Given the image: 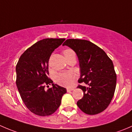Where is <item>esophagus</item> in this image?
Segmentation results:
<instances>
[{
    "label": "esophagus",
    "mask_w": 132,
    "mask_h": 132,
    "mask_svg": "<svg viewBox=\"0 0 132 132\" xmlns=\"http://www.w3.org/2000/svg\"><path fill=\"white\" fill-rule=\"evenodd\" d=\"M73 89H74L73 88H67V92L68 93H70V92L73 91Z\"/></svg>",
    "instance_id": "obj_1"
}]
</instances>
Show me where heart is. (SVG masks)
<instances>
[{
    "label": "heart",
    "mask_w": 132,
    "mask_h": 132,
    "mask_svg": "<svg viewBox=\"0 0 132 132\" xmlns=\"http://www.w3.org/2000/svg\"><path fill=\"white\" fill-rule=\"evenodd\" d=\"M65 57L71 54H75L73 50L71 49H66L63 52ZM75 80V75L71 72H65L59 73L55 78V81L57 84L64 87H71L73 85Z\"/></svg>",
    "instance_id": "1"
}]
</instances>
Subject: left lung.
I'll return each instance as SVG.
<instances>
[{"label":"left lung","mask_w":132,"mask_h":132,"mask_svg":"<svg viewBox=\"0 0 132 132\" xmlns=\"http://www.w3.org/2000/svg\"><path fill=\"white\" fill-rule=\"evenodd\" d=\"M78 56L80 68L78 85L84 96L77 106L86 114L94 115L107 109L115 92L117 76L112 60L102 48L84 39H68L64 43Z\"/></svg>","instance_id":"1"}]
</instances>
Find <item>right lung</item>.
<instances>
[{"mask_svg": "<svg viewBox=\"0 0 132 132\" xmlns=\"http://www.w3.org/2000/svg\"><path fill=\"white\" fill-rule=\"evenodd\" d=\"M65 39L46 38L27 49L16 66L17 88L27 109L40 116L54 114L61 103L66 89L53 84L48 78V61L52 53ZM53 87L45 90V86Z\"/></svg>", "mask_w": 132, "mask_h": 132, "instance_id": "1", "label": "right lung"}]
</instances>
